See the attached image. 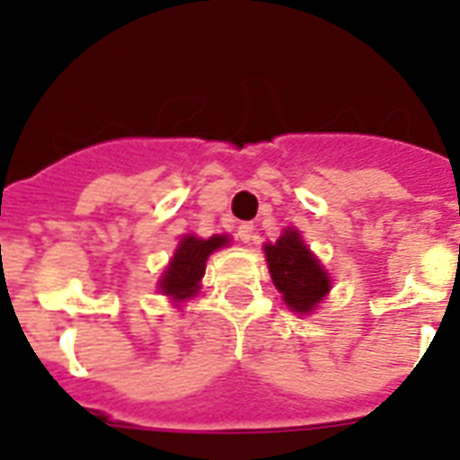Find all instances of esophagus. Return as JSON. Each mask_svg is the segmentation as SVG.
Instances as JSON below:
<instances>
[{
	"instance_id": "1",
	"label": "esophagus",
	"mask_w": 460,
	"mask_h": 460,
	"mask_svg": "<svg viewBox=\"0 0 460 460\" xmlns=\"http://www.w3.org/2000/svg\"><path fill=\"white\" fill-rule=\"evenodd\" d=\"M238 238L243 241V243H251L252 238H255V226L251 222H245L238 226Z\"/></svg>"
}]
</instances>
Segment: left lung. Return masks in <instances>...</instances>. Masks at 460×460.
Segmentation results:
<instances>
[{
    "instance_id": "obj_1",
    "label": "left lung",
    "mask_w": 460,
    "mask_h": 460,
    "mask_svg": "<svg viewBox=\"0 0 460 460\" xmlns=\"http://www.w3.org/2000/svg\"><path fill=\"white\" fill-rule=\"evenodd\" d=\"M265 258L274 287L294 313H313L329 294L332 281L324 267L294 226L284 231L274 243H265Z\"/></svg>"
}]
</instances>
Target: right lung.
<instances>
[{
  "mask_svg": "<svg viewBox=\"0 0 460 460\" xmlns=\"http://www.w3.org/2000/svg\"><path fill=\"white\" fill-rule=\"evenodd\" d=\"M229 243V236H183L181 238L179 248L173 252V258L169 260V265L162 272L159 279V291L169 296L173 303H183L188 298H193L200 291V279L205 274V262L215 251L224 248Z\"/></svg>",
  "mask_w": 460,
  "mask_h": 460,
  "instance_id": "obj_1",
  "label": "right lung"
}]
</instances>
